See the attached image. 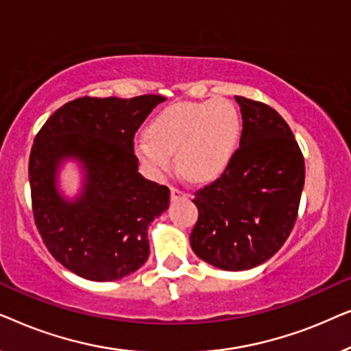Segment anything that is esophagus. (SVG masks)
<instances>
[{
    "label": "esophagus",
    "mask_w": 351,
    "mask_h": 351,
    "mask_svg": "<svg viewBox=\"0 0 351 351\" xmlns=\"http://www.w3.org/2000/svg\"><path fill=\"white\" fill-rule=\"evenodd\" d=\"M186 193H184V191L176 189V186H171V198L172 199H179V198H185Z\"/></svg>",
    "instance_id": "esophagus-1"
}]
</instances>
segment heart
<instances>
[{"label": "heart", "instance_id": "1", "mask_svg": "<svg viewBox=\"0 0 351 351\" xmlns=\"http://www.w3.org/2000/svg\"><path fill=\"white\" fill-rule=\"evenodd\" d=\"M241 141V117L227 99L177 102L162 108L134 142L136 155L152 176L169 171L172 153L186 177L213 180L232 165Z\"/></svg>", "mask_w": 351, "mask_h": 351}]
</instances>
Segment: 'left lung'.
I'll return each instance as SVG.
<instances>
[{"label":"left lung","mask_w":351,"mask_h":351,"mask_svg":"<svg viewBox=\"0 0 351 351\" xmlns=\"http://www.w3.org/2000/svg\"><path fill=\"white\" fill-rule=\"evenodd\" d=\"M243 132L232 165L195 193L199 217L190 234L201 261L251 270L280 251L294 228L305 162L294 134L268 105L234 95Z\"/></svg>","instance_id":"8db88e82"}]
</instances>
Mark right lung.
<instances>
[{
    "instance_id": "right-lung-1",
    "label": "right lung",
    "mask_w": 351,
    "mask_h": 351,
    "mask_svg": "<svg viewBox=\"0 0 351 351\" xmlns=\"http://www.w3.org/2000/svg\"><path fill=\"white\" fill-rule=\"evenodd\" d=\"M161 95L81 97L45 123L32 147L28 177L35 223L65 268L90 281L131 275L150 254L148 227L169 208V189L138 172L134 136ZM69 160L84 174L80 193L58 186Z\"/></svg>"
}]
</instances>
